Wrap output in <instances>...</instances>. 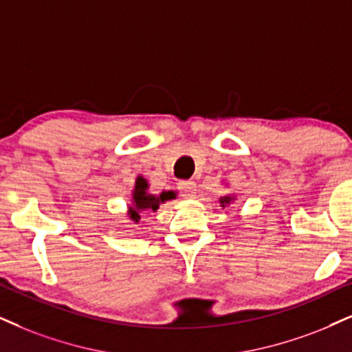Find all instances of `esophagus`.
Here are the masks:
<instances>
[{
    "mask_svg": "<svg viewBox=\"0 0 352 352\" xmlns=\"http://www.w3.org/2000/svg\"><path fill=\"white\" fill-rule=\"evenodd\" d=\"M179 190H180L182 197L193 198L195 193H197V185H195V182H191V180H182L179 184Z\"/></svg>",
    "mask_w": 352,
    "mask_h": 352,
    "instance_id": "34e87169",
    "label": "esophagus"
}]
</instances>
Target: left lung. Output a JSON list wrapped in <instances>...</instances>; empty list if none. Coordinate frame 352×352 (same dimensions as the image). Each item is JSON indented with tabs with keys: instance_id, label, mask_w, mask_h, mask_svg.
Segmentation results:
<instances>
[{
	"instance_id": "1",
	"label": "left lung",
	"mask_w": 352,
	"mask_h": 352,
	"mask_svg": "<svg viewBox=\"0 0 352 352\" xmlns=\"http://www.w3.org/2000/svg\"><path fill=\"white\" fill-rule=\"evenodd\" d=\"M229 199H230V198H222V199H221V203H222V204H224V203H228Z\"/></svg>"
}]
</instances>
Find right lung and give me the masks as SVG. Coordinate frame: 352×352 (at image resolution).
<instances>
[{
  "label": "right lung",
  "instance_id": "obj_1",
  "mask_svg": "<svg viewBox=\"0 0 352 352\" xmlns=\"http://www.w3.org/2000/svg\"><path fill=\"white\" fill-rule=\"evenodd\" d=\"M175 195L172 191H164V193L159 195V197H154V195L148 193V182H146L143 177H138L135 191H133V208H130L128 214H130V219L138 222L141 219L140 211L143 209H155L159 208V204L162 201H167V199H172Z\"/></svg>",
  "mask_w": 352,
  "mask_h": 352
}]
</instances>
